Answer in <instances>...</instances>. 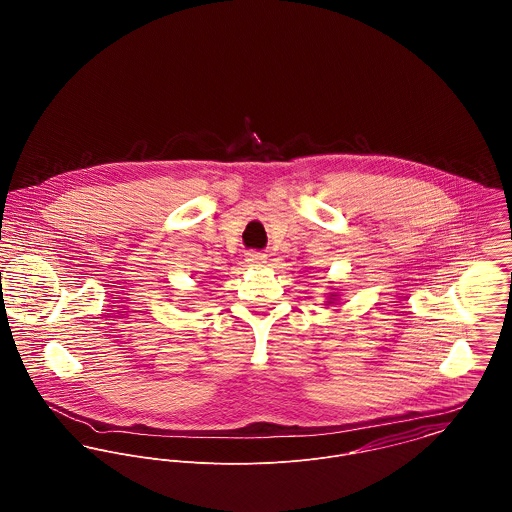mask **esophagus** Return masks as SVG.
Listing matches in <instances>:
<instances>
[{"mask_svg": "<svg viewBox=\"0 0 512 512\" xmlns=\"http://www.w3.org/2000/svg\"><path fill=\"white\" fill-rule=\"evenodd\" d=\"M246 262H248V266H262V264H266V254H262V252H248L246 254Z\"/></svg>", "mask_w": 512, "mask_h": 512, "instance_id": "1", "label": "esophagus"}]
</instances>
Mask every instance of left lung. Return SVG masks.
I'll return each mask as SVG.
<instances>
[{"label":"left lung","mask_w":512,"mask_h":512,"mask_svg":"<svg viewBox=\"0 0 512 512\" xmlns=\"http://www.w3.org/2000/svg\"><path fill=\"white\" fill-rule=\"evenodd\" d=\"M331 299H335V293H333V295H331Z\"/></svg>","instance_id":"left-lung-1"}]
</instances>
